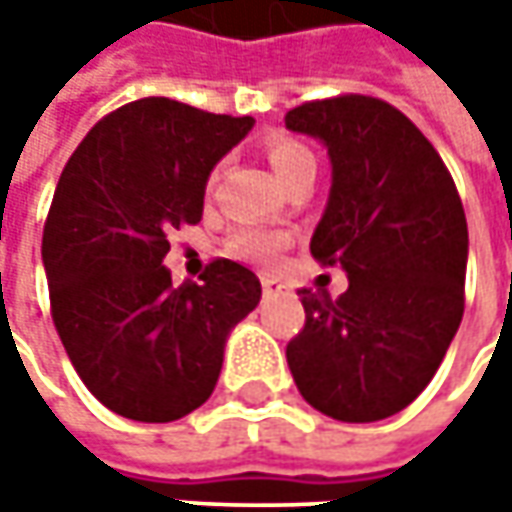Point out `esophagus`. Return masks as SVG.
Returning a JSON list of instances; mask_svg holds the SVG:
<instances>
[{
  "label": "esophagus",
  "mask_w": 512,
  "mask_h": 512,
  "mask_svg": "<svg viewBox=\"0 0 512 512\" xmlns=\"http://www.w3.org/2000/svg\"><path fill=\"white\" fill-rule=\"evenodd\" d=\"M282 282H279V279H270V276H265V279H262V293H265V296H279V293H282Z\"/></svg>",
  "instance_id": "obj_1"
}]
</instances>
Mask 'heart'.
Here are the masks:
<instances>
[{
	"label": "heart",
	"instance_id": "1",
	"mask_svg": "<svg viewBox=\"0 0 512 512\" xmlns=\"http://www.w3.org/2000/svg\"><path fill=\"white\" fill-rule=\"evenodd\" d=\"M267 159L273 170L279 173L282 182H293L305 173H316V156L307 148L305 142L287 136V133H270L265 142ZM227 253L245 262H259L270 265L276 262V256L287 247L285 233L265 230V227H239L230 239H227Z\"/></svg>",
	"mask_w": 512,
	"mask_h": 512
}]
</instances>
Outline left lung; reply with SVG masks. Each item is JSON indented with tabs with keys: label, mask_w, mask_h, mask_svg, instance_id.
Masks as SVG:
<instances>
[{
	"label": "left lung",
	"mask_w": 512,
	"mask_h": 512,
	"mask_svg": "<svg viewBox=\"0 0 512 512\" xmlns=\"http://www.w3.org/2000/svg\"><path fill=\"white\" fill-rule=\"evenodd\" d=\"M285 125L327 145L333 185L310 253L350 279L339 299L299 290L305 327L287 364L319 413L379 422L430 384L462 322V199L422 130L376 96L305 102Z\"/></svg>",
	"instance_id": "left-lung-1"
}]
</instances>
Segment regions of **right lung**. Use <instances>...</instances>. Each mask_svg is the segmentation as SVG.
Wrapping results in <instances>:
<instances>
[{"mask_svg":"<svg viewBox=\"0 0 512 512\" xmlns=\"http://www.w3.org/2000/svg\"><path fill=\"white\" fill-rule=\"evenodd\" d=\"M148 96L102 116L59 176L42 236L50 316L70 364L108 410L176 422L210 399L227 333L262 299L253 270L213 259L173 287L168 236L199 225L213 165L247 130Z\"/></svg>","mask_w":512,"mask_h":512,"instance_id":"1","label":"right lung"}]
</instances>
